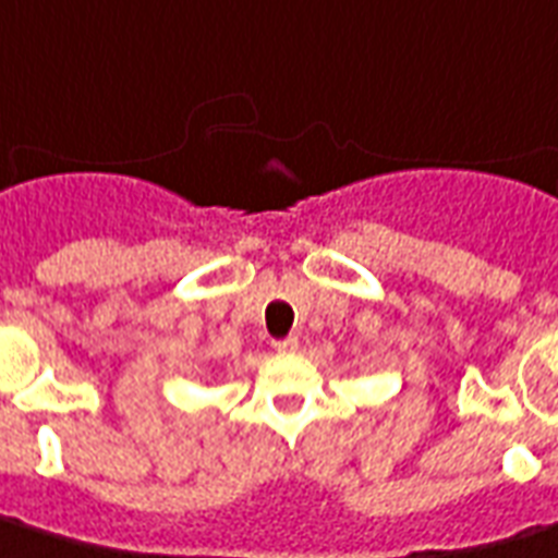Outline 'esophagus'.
Masks as SVG:
<instances>
[{"mask_svg": "<svg viewBox=\"0 0 558 558\" xmlns=\"http://www.w3.org/2000/svg\"><path fill=\"white\" fill-rule=\"evenodd\" d=\"M271 345H275V351H280V354H289V351H295L298 348V339L295 336H287V339H275Z\"/></svg>", "mask_w": 558, "mask_h": 558, "instance_id": "obj_1", "label": "esophagus"}]
</instances>
